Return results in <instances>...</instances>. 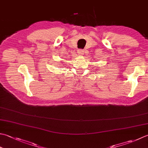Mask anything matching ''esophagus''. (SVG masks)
Here are the masks:
<instances>
[{
	"mask_svg": "<svg viewBox=\"0 0 148 148\" xmlns=\"http://www.w3.org/2000/svg\"><path fill=\"white\" fill-rule=\"evenodd\" d=\"M84 53V52L83 50H82V49H79V50L77 51V54L80 55V56H82V55H83Z\"/></svg>",
	"mask_w": 148,
	"mask_h": 148,
	"instance_id": "obj_1",
	"label": "esophagus"
}]
</instances>
